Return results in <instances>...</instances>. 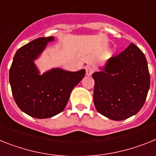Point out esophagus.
I'll list each match as a JSON object with an SVG mask.
<instances>
[{
  "label": "esophagus",
  "instance_id": "34e87169",
  "mask_svg": "<svg viewBox=\"0 0 156 156\" xmlns=\"http://www.w3.org/2000/svg\"><path fill=\"white\" fill-rule=\"evenodd\" d=\"M93 68L92 67H90V66H87V67H86V75H88V76H90L93 73Z\"/></svg>",
  "mask_w": 156,
  "mask_h": 156
}]
</instances>
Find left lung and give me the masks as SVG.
<instances>
[{"label":"left lung","mask_w":156,"mask_h":156,"mask_svg":"<svg viewBox=\"0 0 156 156\" xmlns=\"http://www.w3.org/2000/svg\"><path fill=\"white\" fill-rule=\"evenodd\" d=\"M92 76L95 108L105 117L124 120L144 104L150 87L149 70L144 54L134 44L111 57L101 71Z\"/></svg>","instance_id":"8db88e82"}]
</instances>
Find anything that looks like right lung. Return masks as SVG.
Instances as JSON below:
<instances>
[{
  "instance_id": "obj_1",
  "label": "right lung",
  "mask_w": 156,
  "mask_h": 156,
  "mask_svg": "<svg viewBox=\"0 0 156 156\" xmlns=\"http://www.w3.org/2000/svg\"><path fill=\"white\" fill-rule=\"evenodd\" d=\"M54 37H39L16 52L9 70L13 97L21 111L31 117L47 119L63 112L70 94L84 78L86 70L76 72L53 68L40 74L34 60Z\"/></svg>"
}]
</instances>
